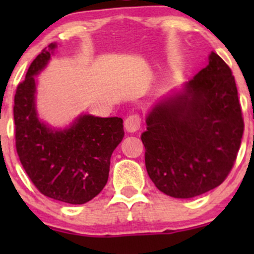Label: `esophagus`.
I'll list each match as a JSON object with an SVG mask.
<instances>
[{
  "label": "esophagus",
  "mask_w": 254,
  "mask_h": 254,
  "mask_svg": "<svg viewBox=\"0 0 254 254\" xmlns=\"http://www.w3.org/2000/svg\"><path fill=\"white\" fill-rule=\"evenodd\" d=\"M124 127L127 131L135 132L140 129L141 127V117L139 114H131L125 119Z\"/></svg>",
  "instance_id": "esophagus-1"
}]
</instances>
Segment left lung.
<instances>
[{
    "mask_svg": "<svg viewBox=\"0 0 254 254\" xmlns=\"http://www.w3.org/2000/svg\"><path fill=\"white\" fill-rule=\"evenodd\" d=\"M146 124L145 165L157 189L187 199L219 187L234 167L245 129L231 68L211 53L209 65L156 104Z\"/></svg>",
    "mask_w": 254,
    "mask_h": 254,
    "instance_id": "1",
    "label": "left lung"
}]
</instances>
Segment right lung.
<instances>
[{"mask_svg": "<svg viewBox=\"0 0 254 254\" xmlns=\"http://www.w3.org/2000/svg\"><path fill=\"white\" fill-rule=\"evenodd\" d=\"M56 44L30 64L14 94L16 148L23 168L48 198L84 204L107 184L113 151L124 137L123 119L84 114L67 129L56 130L39 120L35 109V79L50 60Z\"/></svg>", "mask_w": 254, "mask_h": 254, "instance_id": "1", "label": "right lung"}]
</instances>
